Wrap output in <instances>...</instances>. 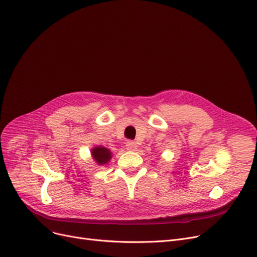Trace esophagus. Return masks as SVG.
<instances>
[{"label": "esophagus", "mask_w": 257, "mask_h": 257, "mask_svg": "<svg viewBox=\"0 0 257 257\" xmlns=\"http://www.w3.org/2000/svg\"><path fill=\"white\" fill-rule=\"evenodd\" d=\"M137 144L132 141H128L126 144V149L129 151H136L137 150Z\"/></svg>", "instance_id": "esophagus-1"}]
</instances>
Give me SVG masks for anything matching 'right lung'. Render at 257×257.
Here are the masks:
<instances>
[{
  "mask_svg": "<svg viewBox=\"0 0 257 257\" xmlns=\"http://www.w3.org/2000/svg\"><path fill=\"white\" fill-rule=\"evenodd\" d=\"M91 156L97 165L103 166L110 162L111 158H112V152L106 147L96 146L91 149Z\"/></svg>",
  "mask_w": 257,
  "mask_h": 257,
  "instance_id": "add662e5",
  "label": "right lung"
}]
</instances>
